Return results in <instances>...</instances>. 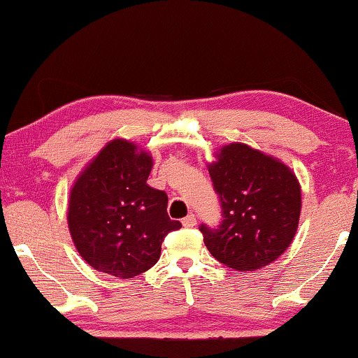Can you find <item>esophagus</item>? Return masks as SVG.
<instances>
[{"label": "esophagus", "instance_id": "esophagus-1", "mask_svg": "<svg viewBox=\"0 0 358 358\" xmlns=\"http://www.w3.org/2000/svg\"><path fill=\"white\" fill-rule=\"evenodd\" d=\"M182 224H183V227H187V229L195 227V225H196V219H195V215H193V213H188V215L185 217V219L182 220Z\"/></svg>", "mask_w": 358, "mask_h": 358}]
</instances>
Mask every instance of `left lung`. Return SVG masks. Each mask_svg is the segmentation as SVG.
I'll use <instances>...</instances> for the list:
<instances>
[{
  "instance_id": "1",
  "label": "left lung",
  "mask_w": 358,
  "mask_h": 358,
  "mask_svg": "<svg viewBox=\"0 0 358 358\" xmlns=\"http://www.w3.org/2000/svg\"><path fill=\"white\" fill-rule=\"evenodd\" d=\"M219 195L222 220L200 225L217 261L236 271H254L276 261L296 234L301 190L293 171L278 159L232 143L208 166Z\"/></svg>"
}]
</instances>
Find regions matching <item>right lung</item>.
<instances>
[{"label": "right lung", "instance_id": "obj_1", "mask_svg": "<svg viewBox=\"0 0 358 358\" xmlns=\"http://www.w3.org/2000/svg\"><path fill=\"white\" fill-rule=\"evenodd\" d=\"M153 159L114 139L82 171L71 192L69 229L87 264L119 279L158 262L162 242L182 227L168 217V196L146 183Z\"/></svg>", "mask_w": 358, "mask_h": 358}]
</instances>
